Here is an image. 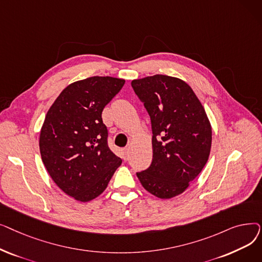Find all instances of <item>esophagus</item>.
<instances>
[{
    "label": "esophagus",
    "instance_id": "esophagus-1",
    "mask_svg": "<svg viewBox=\"0 0 262 262\" xmlns=\"http://www.w3.org/2000/svg\"><path fill=\"white\" fill-rule=\"evenodd\" d=\"M128 154H129V148L128 147H126V148H124L123 149V155H124V158H127L128 157Z\"/></svg>",
    "mask_w": 262,
    "mask_h": 262
}]
</instances>
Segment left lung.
Segmentation results:
<instances>
[{
	"label": "left lung",
	"instance_id": "8db88e82",
	"mask_svg": "<svg viewBox=\"0 0 262 262\" xmlns=\"http://www.w3.org/2000/svg\"><path fill=\"white\" fill-rule=\"evenodd\" d=\"M132 87L152 123L153 160L137 173L143 188L172 199L189 187L208 160L212 130L198 96L186 81L156 74L134 79Z\"/></svg>",
	"mask_w": 262,
	"mask_h": 262
}]
</instances>
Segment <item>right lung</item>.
I'll list each match as a JSON object with an SVG mask.
<instances>
[{
	"instance_id": "add662e5",
	"label": "right lung",
	"mask_w": 262,
	"mask_h": 262,
	"mask_svg": "<svg viewBox=\"0 0 262 262\" xmlns=\"http://www.w3.org/2000/svg\"><path fill=\"white\" fill-rule=\"evenodd\" d=\"M124 82L110 76L72 82L50 107L41 127L39 147L48 173L79 202L102 194L122 163L108 147L102 112Z\"/></svg>"
}]
</instances>
